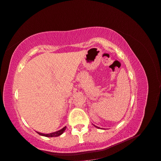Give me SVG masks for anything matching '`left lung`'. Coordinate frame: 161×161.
Segmentation results:
<instances>
[{
    "instance_id": "8db88e82",
    "label": "left lung",
    "mask_w": 161,
    "mask_h": 161,
    "mask_svg": "<svg viewBox=\"0 0 161 161\" xmlns=\"http://www.w3.org/2000/svg\"><path fill=\"white\" fill-rule=\"evenodd\" d=\"M96 128H98V129H102V128H100V127H97V126H96V125H94Z\"/></svg>"
}]
</instances>
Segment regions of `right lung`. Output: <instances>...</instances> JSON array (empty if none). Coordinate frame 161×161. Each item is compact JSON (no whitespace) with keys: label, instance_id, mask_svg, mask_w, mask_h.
Returning a JSON list of instances; mask_svg holds the SVG:
<instances>
[{"label":"right lung","instance_id":"1","mask_svg":"<svg viewBox=\"0 0 161 161\" xmlns=\"http://www.w3.org/2000/svg\"><path fill=\"white\" fill-rule=\"evenodd\" d=\"M67 127H64L63 128H62L61 130H58V131H57L55 132H53V133H50V134H42V133H40V132H38V131H36L38 133V134L40 136H45V137H57V136H61V134H63V132L65 131V130H66Z\"/></svg>","mask_w":161,"mask_h":161}]
</instances>
